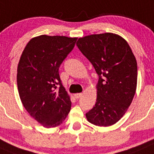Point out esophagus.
<instances>
[{"label":"esophagus","instance_id":"34e87169","mask_svg":"<svg viewBox=\"0 0 154 154\" xmlns=\"http://www.w3.org/2000/svg\"><path fill=\"white\" fill-rule=\"evenodd\" d=\"M81 96H82V94L80 93V94H74V97H75L76 99H78V98L81 97Z\"/></svg>","mask_w":154,"mask_h":154}]
</instances>
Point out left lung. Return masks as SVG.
Here are the masks:
<instances>
[{
  "label": "left lung",
  "mask_w": 154,
  "mask_h": 154,
  "mask_svg": "<svg viewBox=\"0 0 154 154\" xmlns=\"http://www.w3.org/2000/svg\"><path fill=\"white\" fill-rule=\"evenodd\" d=\"M77 46L99 76L95 106L86 113L99 127L116 124L133 100L137 82V63L127 41L104 33L79 38Z\"/></svg>",
  "instance_id": "1"
}]
</instances>
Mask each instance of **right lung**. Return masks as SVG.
I'll use <instances>...</instances> for the list:
<instances>
[{"label": "right lung", "mask_w": 154, "mask_h": 154, "mask_svg": "<svg viewBox=\"0 0 154 154\" xmlns=\"http://www.w3.org/2000/svg\"><path fill=\"white\" fill-rule=\"evenodd\" d=\"M76 41V37L38 36L29 41L20 58L17 74L20 98L29 114L44 127L61 124L70 110L59 67Z\"/></svg>", "instance_id": "1"}]
</instances>
